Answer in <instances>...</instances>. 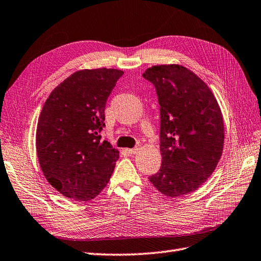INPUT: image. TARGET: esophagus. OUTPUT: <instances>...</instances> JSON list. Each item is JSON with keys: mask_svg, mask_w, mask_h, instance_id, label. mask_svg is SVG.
<instances>
[{"mask_svg": "<svg viewBox=\"0 0 261 261\" xmlns=\"http://www.w3.org/2000/svg\"><path fill=\"white\" fill-rule=\"evenodd\" d=\"M139 150V147H135V148H129L128 152L129 154H136V152Z\"/></svg>", "mask_w": 261, "mask_h": 261, "instance_id": "obj_1", "label": "esophagus"}]
</instances>
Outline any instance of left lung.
I'll return each mask as SVG.
<instances>
[{"label": "left lung", "instance_id": "8db88e82", "mask_svg": "<svg viewBox=\"0 0 261 261\" xmlns=\"http://www.w3.org/2000/svg\"><path fill=\"white\" fill-rule=\"evenodd\" d=\"M143 77L161 105L162 166L149 181L168 197L195 192L211 176L224 148V119L206 83L178 64L155 65Z\"/></svg>", "mask_w": 261, "mask_h": 261}]
</instances>
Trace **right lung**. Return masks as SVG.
I'll use <instances>...</instances> for the list:
<instances>
[{
	"label": "right lung",
	"instance_id": "1",
	"mask_svg": "<svg viewBox=\"0 0 261 261\" xmlns=\"http://www.w3.org/2000/svg\"><path fill=\"white\" fill-rule=\"evenodd\" d=\"M124 74L115 68L82 69L56 86L44 104L36 151L47 181L63 196L94 199L110 181L119 151L101 142L106 100Z\"/></svg>",
	"mask_w": 261,
	"mask_h": 261
}]
</instances>
